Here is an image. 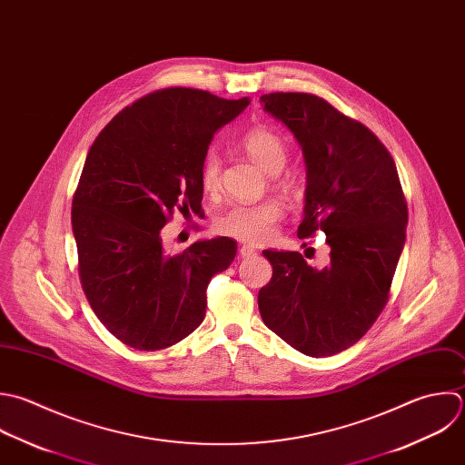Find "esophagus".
I'll use <instances>...</instances> for the list:
<instances>
[{
    "mask_svg": "<svg viewBox=\"0 0 465 465\" xmlns=\"http://www.w3.org/2000/svg\"><path fill=\"white\" fill-rule=\"evenodd\" d=\"M239 253H241V257H252V255H257V250H255L253 246L242 244V246L239 248Z\"/></svg>",
    "mask_w": 465,
    "mask_h": 465,
    "instance_id": "1",
    "label": "esophagus"
}]
</instances>
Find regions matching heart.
<instances>
[{
  "label": "heart",
  "mask_w": 465,
  "mask_h": 465,
  "mask_svg": "<svg viewBox=\"0 0 465 465\" xmlns=\"http://www.w3.org/2000/svg\"><path fill=\"white\" fill-rule=\"evenodd\" d=\"M246 153L279 184L284 183L279 173L288 161V146L284 139L272 130H253L242 139ZM201 188L208 195H215L221 188V159L210 150L201 163ZM282 215V208L275 199H264L252 204H233L215 219V230L244 242H264Z\"/></svg>",
  "instance_id": "obj_1"
}]
</instances>
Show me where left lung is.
I'll return each instance as SVG.
<instances>
[{
  "label": "left lung",
  "instance_id": "obj_1",
  "mask_svg": "<svg viewBox=\"0 0 465 465\" xmlns=\"http://www.w3.org/2000/svg\"><path fill=\"white\" fill-rule=\"evenodd\" d=\"M261 103L304 153L297 235L324 232L331 252L317 270L299 252L264 250L273 275L259 292V312L297 351L330 357L359 342L388 302L406 242V197L391 153L362 123L304 92L264 94Z\"/></svg>",
  "mask_w": 465,
  "mask_h": 465
}]
</instances>
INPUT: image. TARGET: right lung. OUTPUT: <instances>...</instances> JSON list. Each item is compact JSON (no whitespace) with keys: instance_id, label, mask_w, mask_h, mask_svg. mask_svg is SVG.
Returning <instances> with one entry per match:
<instances>
[{"instance_id":"1","label":"right lung","mask_w":465,"mask_h":465,"mask_svg":"<svg viewBox=\"0 0 465 465\" xmlns=\"http://www.w3.org/2000/svg\"><path fill=\"white\" fill-rule=\"evenodd\" d=\"M248 104L197 88L155 90L123 108L88 150L72 199L79 279L103 326L134 350H164L197 330L212 277L235 259L230 237L166 255L161 230L173 210L203 215V157Z\"/></svg>"}]
</instances>
